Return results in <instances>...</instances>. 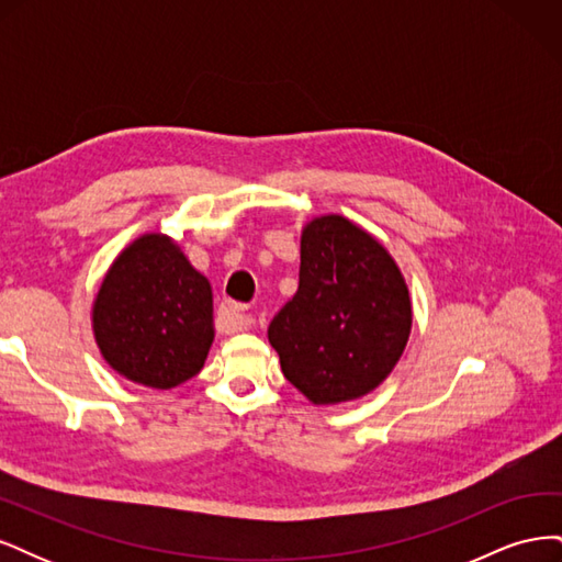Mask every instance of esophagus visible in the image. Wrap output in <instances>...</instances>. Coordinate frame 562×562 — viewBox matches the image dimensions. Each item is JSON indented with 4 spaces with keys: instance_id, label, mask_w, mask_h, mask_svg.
I'll return each mask as SVG.
<instances>
[{
    "instance_id": "34e87169",
    "label": "esophagus",
    "mask_w": 562,
    "mask_h": 562,
    "mask_svg": "<svg viewBox=\"0 0 562 562\" xmlns=\"http://www.w3.org/2000/svg\"><path fill=\"white\" fill-rule=\"evenodd\" d=\"M252 316L248 312L246 304L241 302H232V300H225L223 304H220L217 310V328L223 333H241V330H248L252 326Z\"/></svg>"
}]
</instances>
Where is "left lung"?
Instances as JSON below:
<instances>
[{
    "mask_svg": "<svg viewBox=\"0 0 562 562\" xmlns=\"http://www.w3.org/2000/svg\"><path fill=\"white\" fill-rule=\"evenodd\" d=\"M413 302L391 252L349 217H312L300 236V285L274 316L281 370L314 405L363 398L396 368Z\"/></svg>",
    "mask_w": 562,
    "mask_h": 562,
    "instance_id": "obj_1",
    "label": "left lung"
}]
</instances>
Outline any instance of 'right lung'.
Wrapping results in <instances>:
<instances>
[{
	"label": "right lung",
	"instance_id": "add662e5",
	"mask_svg": "<svg viewBox=\"0 0 562 562\" xmlns=\"http://www.w3.org/2000/svg\"><path fill=\"white\" fill-rule=\"evenodd\" d=\"M91 328L100 356L119 375L173 389L203 368L215 339L211 283L171 236L140 234L100 281Z\"/></svg>",
	"mask_w": 562,
	"mask_h": 562
}]
</instances>
